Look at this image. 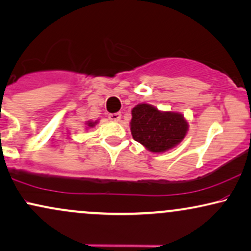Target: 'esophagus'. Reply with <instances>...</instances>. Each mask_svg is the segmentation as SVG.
I'll return each instance as SVG.
<instances>
[{
  "label": "esophagus",
  "instance_id": "1",
  "mask_svg": "<svg viewBox=\"0 0 251 251\" xmlns=\"http://www.w3.org/2000/svg\"><path fill=\"white\" fill-rule=\"evenodd\" d=\"M120 118H122V113L116 112V113H110L109 119L112 120V122H119Z\"/></svg>",
  "mask_w": 251,
  "mask_h": 251
}]
</instances>
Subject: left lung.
<instances>
[{
	"label": "left lung",
	"instance_id": "8db88e82",
	"mask_svg": "<svg viewBox=\"0 0 251 251\" xmlns=\"http://www.w3.org/2000/svg\"><path fill=\"white\" fill-rule=\"evenodd\" d=\"M188 131V123L180 113L161 112L149 104H139L132 110L133 139L153 153L175 147Z\"/></svg>",
	"mask_w": 251,
	"mask_h": 251
}]
</instances>
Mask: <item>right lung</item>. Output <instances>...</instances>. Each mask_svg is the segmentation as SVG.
Masks as SVG:
<instances>
[{
    "label": "right lung",
    "instance_id": "1",
    "mask_svg": "<svg viewBox=\"0 0 251 251\" xmlns=\"http://www.w3.org/2000/svg\"><path fill=\"white\" fill-rule=\"evenodd\" d=\"M97 122H95V123H91V122H89L88 123V126H89V127H93V126H95V124H96Z\"/></svg>",
    "mask_w": 251,
    "mask_h": 251
}]
</instances>
